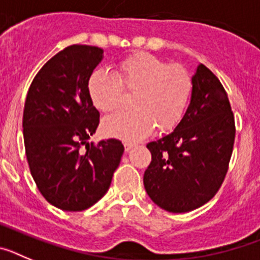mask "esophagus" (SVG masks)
<instances>
[{
    "mask_svg": "<svg viewBox=\"0 0 260 260\" xmlns=\"http://www.w3.org/2000/svg\"><path fill=\"white\" fill-rule=\"evenodd\" d=\"M135 143H133V142H128V141H125L123 142V146H125V150L128 151V150H132L133 147H134Z\"/></svg>",
    "mask_w": 260,
    "mask_h": 260,
    "instance_id": "34e87169",
    "label": "esophagus"
}]
</instances>
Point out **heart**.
Instances as JSON below:
<instances>
[{"label": "heart", "instance_id": "heart-1", "mask_svg": "<svg viewBox=\"0 0 260 260\" xmlns=\"http://www.w3.org/2000/svg\"><path fill=\"white\" fill-rule=\"evenodd\" d=\"M194 91L190 71L178 63L137 53L117 63V77L99 69L88 79V93L99 110L109 113L134 93V109L105 118L104 132L123 139H139L152 132H171L181 122Z\"/></svg>", "mask_w": 260, "mask_h": 260}]
</instances>
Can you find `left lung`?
<instances>
[{
    "instance_id": "8db88e82",
    "label": "left lung",
    "mask_w": 260,
    "mask_h": 260,
    "mask_svg": "<svg viewBox=\"0 0 260 260\" xmlns=\"http://www.w3.org/2000/svg\"><path fill=\"white\" fill-rule=\"evenodd\" d=\"M191 102L171 134L150 142L152 160L144 172L147 194L162 210L199 208L219 191L233 152L236 125L219 78L199 65Z\"/></svg>"
}]
</instances>
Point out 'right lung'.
Instances as JSON below:
<instances>
[{
    "label": "right lung",
    "mask_w": 260,
    "mask_h": 260,
    "mask_svg": "<svg viewBox=\"0 0 260 260\" xmlns=\"http://www.w3.org/2000/svg\"><path fill=\"white\" fill-rule=\"evenodd\" d=\"M102 59V48L66 47L39 70L27 92V161L39 191L59 210L77 212L100 201L123 153V144L114 138L87 142L100 122L88 79Z\"/></svg>",
    "instance_id": "right-lung-1"
}]
</instances>
